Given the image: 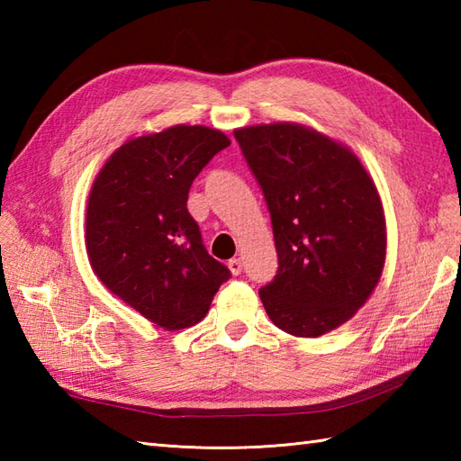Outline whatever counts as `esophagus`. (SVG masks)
<instances>
[{"label": "esophagus", "mask_w": 461, "mask_h": 461, "mask_svg": "<svg viewBox=\"0 0 461 461\" xmlns=\"http://www.w3.org/2000/svg\"><path fill=\"white\" fill-rule=\"evenodd\" d=\"M228 267L231 271V276H240L241 269H243V263H241V259H230Z\"/></svg>", "instance_id": "1"}]
</instances>
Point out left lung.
<instances>
[{"mask_svg": "<svg viewBox=\"0 0 461 461\" xmlns=\"http://www.w3.org/2000/svg\"><path fill=\"white\" fill-rule=\"evenodd\" d=\"M271 213L277 276L259 291L273 325L315 339L357 315L386 261V220L370 172L311 126L233 131Z\"/></svg>", "mask_w": 461, "mask_h": 461, "instance_id": "left-lung-1", "label": "left lung"}]
</instances>
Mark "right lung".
<instances>
[{
	"label": "right lung",
	"instance_id": "add662e5",
	"mask_svg": "<svg viewBox=\"0 0 461 461\" xmlns=\"http://www.w3.org/2000/svg\"><path fill=\"white\" fill-rule=\"evenodd\" d=\"M230 144L221 131L200 124L132 136L89 192L85 248L95 276L166 330L200 322L230 279L185 208L195 176Z\"/></svg>",
	"mask_w": 461,
	"mask_h": 461
}]
</instances>
